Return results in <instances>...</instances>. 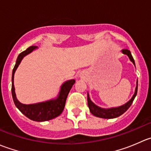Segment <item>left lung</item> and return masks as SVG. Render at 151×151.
Here are the masks:
<instances>
[{"instance_id":"left-lung-1","label":"left lung","mask_w":151,"mask_h":151,"mask_svg":"<svg viewBox=\"0 0 151 151\" xmlns=\"http://www.w3.org/2000/svg\"><path fill=\"white\" fill-rule=\"evenodd\" d=\"M121 52L123 54L126 55L129 57V60L133 63V64L135 66V63L133 57L132 55V53H131L130 50H121ZM137 87H138V82L137 80V85L136 88H135L134 93L132 96V97L131 98V99L129 101L126 103V104L121 105V106H116V107H111V108H102L100 107V106H97L96 104H94L92 101L90 99L89 93L88 92V107H89L90 112L96 117H98V118H104V119H112V118H118V117L121 116V115H123L129 107L132 105V102H133L134 99H135L137 96Z\"/></svg>"}]
</instances>
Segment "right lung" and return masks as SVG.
<instances>
[{
  "instance_id": "add662e5",
  "label": "right lung",
  "mask_w": 151,
  "mask_h": 151,
  "mask_svg": "<svg viewBox=\"0 0 151 151\" xmlns=\"http://www.w3.org/2000/svg\"><path fill=\"white\" fill-rule=\"evenodd\" d=\"M36 49H38V47L36 46L30 47L18 55L16 64L12 71V94L15 106L24 115H25L27 118L33 121L43 122V121H47L53 119V118L59 116L62 113L63 109H64L65 104H66L68 94L71 88L75 83V80L72 79V80L65 81L60 86L58 94L55 98L42 101V102L35 103V104H25L21 103L17 98L16 93H15V88L14 85V73L24 57L28 55L32 52L36 50Z\"/></svg>"
}]
</instances>
